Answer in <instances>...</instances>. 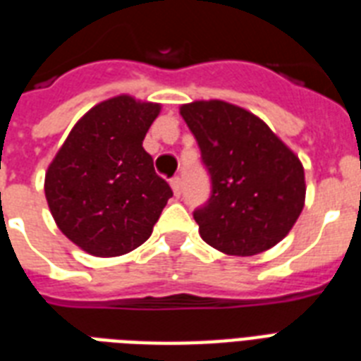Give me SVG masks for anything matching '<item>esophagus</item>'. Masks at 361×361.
<instances>
[{
    "label": "esophagus",
    "mask_w": 361,
    "mask_h": 361,
    "mask_svg": "<svg viewBox=\"0 0 361 361\" xmlns=\"http://www.w3.org/2000/svg\"><path fill=\"white\" fill-rule=\"evenodd\" d=\"M170 185H172V191H174L176 197H180V195H181V189H183V183H181V178H178V176H176V178H172V180H170Z\"/></svg>",
    "instance_id": "esophagus-1"
}]
</instances>
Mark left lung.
<instances>
[{"mask_svg": "<svg viewBox=\"0 0 361 361\" xmlns=\"http://www.w3.org/2000/svg\"><path fill=\"white\" fill-rule=\"evenodd\" d=\"M180 114L212 180L208 202L192 214L202 240L236 257L279 243L305 202L300 159L260 118L236 104L195 101Z\"/></svg>", "mask_w": 361, "mask_h": 361, "instance_id": "obj_1", "label": "left lung"}]
</instances>
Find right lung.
<instances>
[{"label":"right lung","instance_id":"right-lung-1","mask_svg":"<svg viewBox=\"0 0 361 361\" xmlns=\"http://www.w3.org/2000/svg\"><path fill=\"white\" fill-rule=\"evenodd\" d=\"M161 104L112 97L84 114L44 178L59 231L93 257H120L152 236L172 197L142 140Z\"/></svg>","mask_w":361,"mask_h":361}]
</instances>
